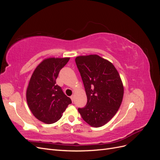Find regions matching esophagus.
Here are the masks:
<instances>
[{
    "label": "esophagus",
    "instance_id": "1",
    "mask_svg": "<svg viewBox=\"0 0 160 160\" xmlns=\"http://www.w3.org/2000/svg\"><path fill=\"white\" fill-rule=\"evenodd\" d=\"M71 101H72V102H73V101H74V95L71 96Z\"/></svg>",
    "mask_w": 160,
    "mask_h": 160
}]
</instances>
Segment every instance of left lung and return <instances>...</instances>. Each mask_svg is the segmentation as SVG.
Masks as SVG:
<instances>
[{
    "label": "left lung",
    "mask_w": 160,
    "mask_h": 160,
    "mask_svg": "<svg viewBox=\"0 0 160 160\" xmlns=\"http://www.w3.org/2000/svg\"><path fill=\"white\" fill-rule=\"evenodd\" d=\"M75 62L83 82L88 103L78 111L94 128L104 125L117 113L123 97V85L118 70L98 55L78 56Z\"/></svg>",
    "instance_id": "8db88e82"
}]
</instances>
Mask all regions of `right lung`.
<instances>
[{"mask_svg":"<svg viewBox=\"0 0 160 160\" xmlns=\"http://www.w3.org/2000/svg\"><path fill=\"white\" fill-rule=\"evenodd\" d=\"M69 57H50L43 60L32 72L27 89V101L35 117L51 124L62 117L71 100L56 84L60 70Z\"/></svg>","mask_w":160,"mask_h":160,"instance_id":"add662e5","label":"right lung"}]
</instances>
